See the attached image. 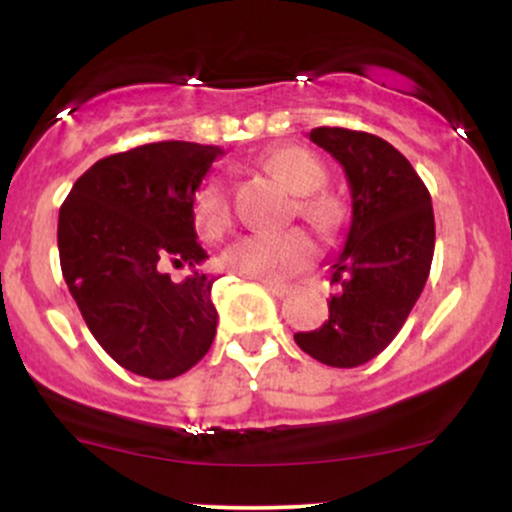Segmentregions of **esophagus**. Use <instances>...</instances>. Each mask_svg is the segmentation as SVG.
Here are the masks:
<instances>
[{"mask_svg":"<svg viewBox=\"0 0 512 512\" xmlns=\"http://www.w3.org/2000/svg\"><path fill=\"white\" fill-rule=\"evenodd\" d=\"M262 286H264V289H267L269 293H272V296H279V298L289 296V293L293 291L289 284H272V281H262Z\"/></svg>","mask_w":512,"mask_h":512,"instance_id":"esophagus-1","label":"esophagus"}]
</instances>
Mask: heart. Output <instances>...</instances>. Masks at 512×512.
Returning <instances> with one entry per match:
<instances>
[{
	"label": "heart",
	"mask_w": 512,
	"mask_h": 512,
	"mask_svg": "<svg viewBox=\"0 0 512 512\" xmlns=\"http://www.w3.org/2000/svg\"><path fill=\"white\" fill-rule=\"evenodd\" d=\"M269 168L279 175L293 192H298V209L303 216L322 228H330L339 219V207L330 195L320 190L327 180V170L313 151L301 146H284L269 156ZM192 219L199 236L216 240L228 231L233 221L231 192L226 180L214 175L199 185L192 199ZM313 238L303 228L286 231L248 233L233 240L221 255L226 272L255 281H284L313 260Z\"/></svg>",
	"instance_id": "obj_1"
}]
</instances>
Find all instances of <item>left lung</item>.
<instances>
[{"label": "left lung", "instance_id": "1", "mask_svg": "<svg viewBox=\"0 0 512 512\" xmlns=\"http://www.w3.org/2000/svg\"><path fill=\"white\" fill-rule=\"evenodd\" d=\"M342 163L351 187V226L332 262L330 317L293 339L315 361L356 368L385 349L419 301L433 248L431 195L411 163L392 144L368 132L317 127L310 132Z\"/></svg>", "mask_w": 512, "mask_h": 512}]
</instances>
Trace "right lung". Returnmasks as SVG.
<instances>
[{"instance_id": "1", "label": "right lung", "mask_w": 512, "mask_h": 512, "mask_svg": "<svg viewBox=\"0 0 512 512\" xmlns=\"http://www.w3.org/2000/svg\"><path fill=\"white\" fill-rule=\"evenodd\" d=\"M223 151L156 142L105 156L60 207L62 276L105 354L129 373L170 380L204 358L216 334L214 276L175 284L168 262L207 260L192 199Z\"/></svg>"}]
</instances>
